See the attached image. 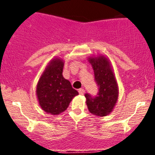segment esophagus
Instances as JSON below:
<instances>
[{"mask_svg": "<svg viewBox=\"0 0 155 155\" xmlns=\"http://www.w3.org/2000/svg\"><path fill=\"white\" fill-rule=\"evenodd\" d=\"M78 92L80 94H84V88H80L78 90Z\"/></svg>", "mask_w": 155, "mask_h": 155, "instance_id": "obj_1", "label": "esophagus"}]
</instances>
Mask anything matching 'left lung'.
I'll return each instance as SVG.
<instances>
[{
	"label": "left lung",
	"mask_w": 155,
	"mask_h": 155,
	"mask_svg": "<svg viewBox=\"0 0 155 155\" xmlns=\"http://www.w3.org/2000/svg\"><path fill=\"white\" fill-rule=\"evenodd\" d=\"M94 74V80L98 87L96 96L85 94L87 109L98 116H105L113 110L118 99V85L109 60L104 56L89 57Z\"/></svg>",
	"instance_id": "left-lung-1"
}]
</instances>
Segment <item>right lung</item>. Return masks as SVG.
<instances>
[{"instance_id": "right-lung-1", "label": "right lung", "mask_w": 155, "mask_h": 155, "mask_svg": "<svg viewBox=\"0 0 155 155\" xmlns=\"http://www.w3.org/2000/svg\"><path fill=\"white\" fill-rule=\"evenodd\" d=\"M64 61L55 58L50 61L41 75L36 87L39 105L47 113L59 115L68 109L78 92L71 82L63 77Z\"/></svg>"}]
</instances>
